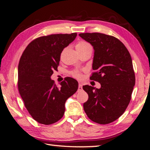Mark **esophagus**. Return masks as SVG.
<instances>
[{
    "mask_svg": "<svg viewBox=\"0 0 150 150\" xmlns=\"http://www.w3.org/2000/svg\"><path fill=\"white\" fill-rule=\"evenodd\" d=\"M78 91H81V90H82V85L81 84H79L78 85Z\"/></svg>",
    "mask_w": 150,
    "mask_h": 150,
    "instance_id": "esophagus-1",
    "label": "esophagus"
}]
</instances>
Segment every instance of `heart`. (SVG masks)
<instances>
[{"label": "heart", "instance_id": "obj_1", "mask_svg": "<svg viewBox=\"0 0 150 150\" xmlns=\"http://www.w3.org/2000/svg\"><path fill=\"white\" fill-rule=\"evenodd\" d=\"M76 48L77 51H82V50H86V49H88V48H92V47L90 44L87 42L80 41L77 43L76 46ZM72 75L74 77H76V78H80V72L77 70L74 71L72 72Z\"/></svg>", "mask_w": 150, "mask_h": 150}]
</instances>
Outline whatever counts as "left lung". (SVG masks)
I'll list each match as a JSON object with an SVG mask.
<instances>
[{"instance_id": "left-lung-1", "label": "left lung", "mask_w": 150, "mask_h": 150, "mask_svg": "<svg viewBox=\"0 0 150 150\" xmlns=\"http://www.w3.org/2000/svg\"><path fill=\"white\" fill-rule=\"evenodd\" d=\"M79 36L94 48L90 79L97 81L101 88L86 85L88 94L84 110L92 121L108 124L124 114L131 100L135 86V74L131 56L123 43L106 34L81 33Z\"/></svg>"}]
</instances>
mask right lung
<instances>
[{"instance_id":"1","label":"right lung","mask_w":150,"mask_h":150,"mask_svg":"<svg viewBox=\"0 0 150 150\" xmlns=\"http://www.w3.org/2000/svg\"><path fill=\"white\" fill-rule=\"evenodd\" d=\"M76 36L72 33L41 36L27 46L20 59L19 93L29 114L38 123L50 125L60 120L66 101L77 91L78 83L74 78H66L60 88L51 80L64 48Z\"/></svg>"}]
</instances>
